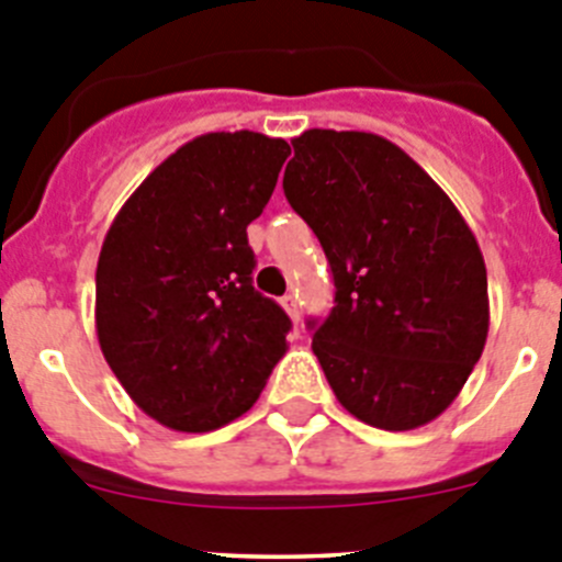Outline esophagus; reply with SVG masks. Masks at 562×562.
<instances>
[{
	"label": "esophagus",
	"instance_id": "34e87169",
	"mask_svg": "<svg viewBox=\"0 0 562 562\" xmlns=\"http://www.w3.org/2000/svg\"><path fill=\"white\" fill-rule=\"evenodd\" d=\"M280 305L285 307V313H288V316H291V322L299 324V302H296V296H293V293H285V296L280 299Z\"/></svg>",
	"mask_w": 562,
	"mask_h": 562
}]
</instances>
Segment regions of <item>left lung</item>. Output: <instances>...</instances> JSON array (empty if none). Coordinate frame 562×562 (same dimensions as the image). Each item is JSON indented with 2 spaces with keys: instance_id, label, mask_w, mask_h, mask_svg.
Returning <instances> with one entry per match:
<instances>
[{
  "instance_id": "8db88e82",
  "label": "left lung",
  "mask_w": 562,
  "mask_h": 562,
  "mask_svg": "<svg viewBox=\"0 0 562 562\" xmlns=\"http://www.w3.org/2000/svg\"><path fill=\"white\" fill-rule=\"evenodd\" d=\"M285 199L316 233L335 307L311 318L340 405L371 427L416 429L447 411L487 338V274L452 199L374 133L291 140Z\"/></svg>"
}]
</instances>
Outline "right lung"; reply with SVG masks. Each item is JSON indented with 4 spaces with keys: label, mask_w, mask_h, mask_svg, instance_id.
I'll list each match as a JSON object with an SVG mask.
<instances>
[{
    "label": "right lung",
    "mask_w": 562,
    "mask_h": 562,
    "mask_svg": "<svg viewBox=\"0 0 562 562\" xmlns=\"http://www.w3.org/2000/svg\"><path fill=\"white\" fill-rule=\"evenodd\" d=\"M291 146L249 133L188 140L146 177L104 235L97 335L130 400L177 432L244 416L288 349L291 318L251 285L246 227Z\"/></svg>",
    "instance_id": "1"
}]
</instances>
